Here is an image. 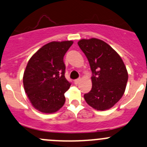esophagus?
Listing matches in <instances>:
<instances>
[{
	"mask_svg": "<svg viewBox=\"0 0 147 147\" xmlns=\"http://www.w3.org/2000/svg\"><path fill=\"white\" fill-rule=\"evenodd\" d=\"M81 81V79H75L74 80V83L76 84H77L79 83V82Z\"/></svg>",
	"mask_w": 147,
	"mask_h": 147,
	"instance_id": "34e87169",
	"label": "esophagus"
}]
</instances>
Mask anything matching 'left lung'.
Masks as SVG:
<instances>
[{
  "instance_id": "1",
  "label": "left lung",
  "mask_w": 147,
  "mask_h": 147,
  "mask_svg": "<svg viewBox=\"0 0 147 147\" xmlns=\"http://www.w3.org/2000/svg\"><path fill=\"white\" fill-rule=\"evenodd\" d=\"M79 47L92 72V87L84 97L89 106L106 110L116 104L125 92L128 72L122 58L108 44L97 38L82 39Z\"/></svg>"
}]
</instances>
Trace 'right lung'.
I'll list each match as a JSON object with an SVG mask.
<instances>
[{
  "instance_id": "add662e5",
  "label": "right lung",
  "mask_w": 147,
  "mask_h": 147,
  "mask_svg": "<svg viewBox=\"0 0 147 147\" xmlns=\"http://www.w3.org/2000/svg\"><path fill=\"white\" fill-rule=\"evenodd\" d=\"M73 42L47 43L28 61L24 73V87L33 107L41 113H55L65 103L64 94L71 83L65 78L63 57Z\"/></svg>"
}]
</instances>
